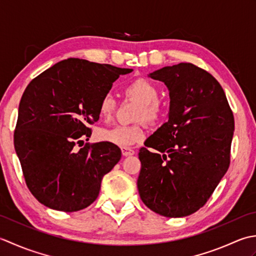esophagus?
<instances>
[{"mask_svg": "<svg viewBox=\"0 0 256 256\" xmlns=\"http://www.w3.org/2000/svg\"><path fill=\"white\" fill-rule=\"evenodd\" d=\"M121 150H122V155L125 156V157H126V156H132L135 153V152L132 148H122Z\"/></svg>", "mask_w": 256, "mask_h": 256, "instance_id": "esophagus-1", "label": "esophagus"}]
</instances>
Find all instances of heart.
<instances>
[{
    "mask_svg": "<svg viewBox=\"0 0 256 256\" xmlns=\"http://www.w3.org/2000/svg\"><path fill=\"white\" fill-rule=\"evenodd\" d=\"M125 94L128 96L140 102L135 120L146 121L155 124L162 116V106L158 101L160 90L152 81L145 78H138L131 81L125 86ZM116 101L110 94L101 98L98 104V112L102 120L108 121L116 113ZM144 138V124L138 123L133 125H116L110 128H102L98 133V138L102 142L116 145L120 148H131L140 142Z\"/></svg>",
    "mask_w": 256,
    "mask_h": 256,
    "instance_id": "b5f03b06",
    "label": "heart"
}]
</instances>
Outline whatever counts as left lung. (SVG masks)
Wrapping results in <instances>:
<instances>
[{
  "label": "left lung",
  "mask_w": 256,
  "mask_h": 256,
  "mask_svg": "<svg viewBox=\"0 0 256 256\" xmlns=\"http://www.w3.org/2000/svg\"><path fill=\"white\" fill-rule=\"evenodd\" d=\"M150 77L167 86L170 106L168 121L140 150L138 189L152 211L180 218L204 206L229 168L234 118L216 79L192 64Z\"/></svg>",
  "instance_id": "obj_1"
}]
</instances>
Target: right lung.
Returning <instances> with one entry per match:
<instances>
[{
	"label": "right lung",
	"instance_id": "1",
	"mask_svg": "<svg viewBox=\"0 0 256 256\" xmlns=\"http://www.w3.org/2000/svg\"><path fill=\"white\" fill-rule=\"evenodd\" d=\"M132 69L62 60L26 86L18 106L14 146L25 182L40 204L58 211L84 209L98 198L103 176L121 160V150L89 140L99 120L98 104L120 74Z\"/></svg>",
	"mask_w": 256,
	"mask_h": 256
}]
</instances>
